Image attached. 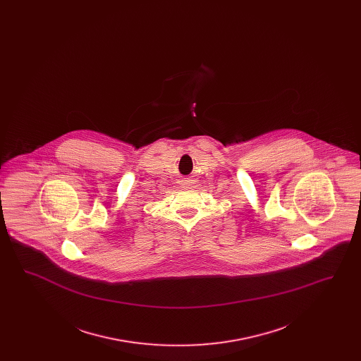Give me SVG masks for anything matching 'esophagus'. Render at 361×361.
<instances>
[{
	"label": "esophagus",
	"mask_w": 361,
	"mask_h": 361,
	"mask_svg": "<svg viewBox=\"0 0 361 361\" xmlns=\"http://www.w3.org/2000/svg\"><path fill=\"white\" fill-rule=\"evenodd\" d=\"M193 183H192V180L190 178H185V180H183V185L184 187H190Z\"/></svg>",
	"instance_id": "34e87169"
}]
</instances>
